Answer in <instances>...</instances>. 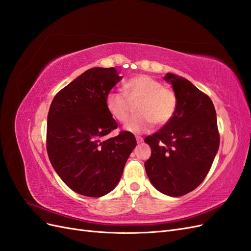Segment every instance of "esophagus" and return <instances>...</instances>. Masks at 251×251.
Returning <instances> with one entry per match:
<instances>
[{"label":"esophagus","instance_id":"34e87169","mask_svg":"<svg viewBox=\"0 0 251 251\" xmlns=\"http://www.w3.org/2000/svg\"><path fill=\"white\" fill-rule=\"evenodd\" d=\"M136 140H137V142H138V143H140V142H142V141H143V138H142V137H140V136H136Z\"/></svg>","mask_w":251,"mask_h":251}]
</instances>
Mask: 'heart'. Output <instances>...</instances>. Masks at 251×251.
<instances>
[{"label": "heart", "mask_w": 251, "mask_h": 251, "mask_svg": "<svg viewBox=\"0 0 251 251\" xmlns=\"http://www.w3.org/2000/svg\"><path fill=\"white\" fill-rule=\"evenodd\" d=\"M126 94L132 101H137L136 112L126 128L132 133H141L154 125L170 123L177 109V96L174 91L154 77L139 74L125 83ZM119 91H111L105 98V107L111 116L125 124L131 115V102Z\"/></svg>", "instance_id": "obj_1"}]
</instances>
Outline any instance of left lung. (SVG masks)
Segmentation results:
<instances>
[{
  "instance_id": "obj_1",
  "label": "left lung",
  "mask_w": 251,
  "mask_h": 251,
  "mask_svg": "<svg viewBox=\"0 0 251 251\" xmlns=\"http://www.w3.org/2000/svg\"><path fill=\"white\" fill-rule=\"evenodd\" d=\"M163 78L172 83L177 109L170 123L144 139L151 150L144 166L159 192L180 197L206 177L219 150L220 134L209 96L178 75L168 73Z\"/></svg>"
}]
</instances>
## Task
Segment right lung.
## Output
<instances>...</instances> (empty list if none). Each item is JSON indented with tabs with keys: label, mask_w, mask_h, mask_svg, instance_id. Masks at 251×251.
<instances>
[{
	"label": "right lung",
	"mask_w": 251,
	"mask_h": 251,
	"mask_svg": "<svg viewBox=\"0 0 251 251\" xmlns=\"http://www.w3.org/2000/svg\"><path fill=\"white\" fill-rule=\"evenodd\" d=\"M123 78L115 68H92L54 96L47 119V151L58 176L72 191L98 198L110 193L135 149L127 131L105 138L117 123L105 107Z\"/></svg>",
	"instance_id": "1"
}]
</instances>
